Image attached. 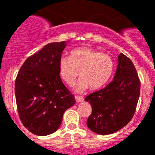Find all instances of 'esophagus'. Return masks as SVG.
<instances>
[{
    "mask_svg": "<svg viewBox=\"0 0 155 155\" xmlns=\"http://www.w3.org/2000/svg\"><path fill=\"white\" fill-rule=\"evenodd\" d=\"M75 99H76V102H81V101H84V97L81 96H76L75 97Z\"/></svg>",
    "mask_w": 155,
    "mask_h": 155,
    "instance_id": "34e87169",
    "label": "esophagus"
}]
</instances>
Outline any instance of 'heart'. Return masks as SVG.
I'll list each match as a JSON object with an SVG mask.
<instances>
[{
	"label": "heart",
	"mask_w": 155,
	"mask_h": 155,
	"mask_svg": "<svg viewBox=\"0 0 155 155\" xmlns=\"http://www.w3.org/2000/svg\"><path fill=\"white\" fill-rule=\"evenodd\" d=\"M114 63L110 55L88 47L74 48L70 58L61 57L59 60V76L72 86L78 75L81 76L75 85L78 93L88 87L92 90L101 88L107 83L112 74Z\"/></svg>",
	"instance_id": "obj_1"
}]
</instances>
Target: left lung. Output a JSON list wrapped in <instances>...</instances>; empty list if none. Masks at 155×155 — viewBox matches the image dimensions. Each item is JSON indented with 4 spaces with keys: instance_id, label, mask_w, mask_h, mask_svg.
<instances>
[{
    "instance_id": "8db88e82",
    "label": "left lung",
    "mask_w": 155,
    "mask_h": 155,
    "mask_svg": "<svg viewBox=\"0 0 155 155\" xmlns=\"http://www.w3.org/2000/svg\"><path fill=\"white\" fill-rule=\"evenodd\" d=\"M140 94V81L130 59L121 53L114 79L104 88L85 97L92 107L87 126L93 132L108 135L130 121Z\"/></svg>"
}]
</instances>
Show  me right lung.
Instances as JSON below:
<instances>
[{"label": "right lung", "mask_w": 155, "mask_h": 155, "mask_svg": "<svg viewBox=\"0 0 155 155\" xmlns=\"http://www.w3.org/2000/svg\"><path fill=\"white\" fill-rule=\"evenodd\" d=\"M66 43H51L26 59L15 82L21 123L32 134L46 136L60 127L63 114L76 103L62 82L58 63Z\"/></svg>", "instance_id": "1"}]
</instances>
